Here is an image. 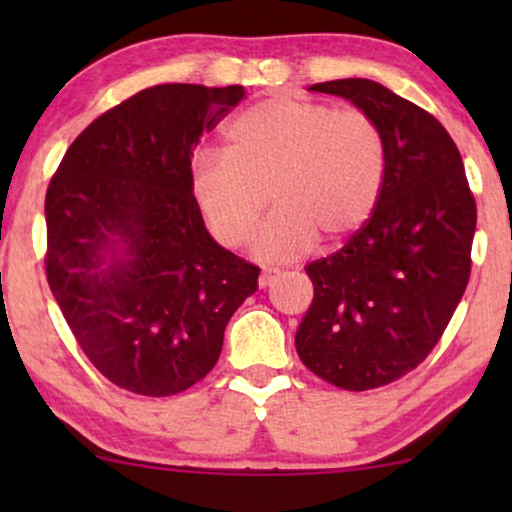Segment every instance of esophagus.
<instances>
[{
  "instance_id": "1",
  "label": "esophagus",
  "mask_w": 512,
  "mask_h": 512,
  "mask_svg": "<svg viewBox=\"0 0 512 512\" xmlns=\"http://www.w3.org/2000/svg\"><path fill=\"white\" fill-rule=\"evenodd\" d=\"M279 275H282V270L279 268H263L261 277H258V286H261V289H268L272 282H277Z\"/></svg>"
}]
</instances>
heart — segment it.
Returning a JSON list of instances; mask_svg holds the SVG:
<instances>
[{"label": "heart", "instance_id": "obj_1", "mask_svg": "<svg viewBox=\"0 0 512 512\" xmlns=\"http://www.w3.org/2000/svg\"><path fill=\"white\" fill-rule=\"evenodd\" d=\"M223 153L193 160L191 193L212 235L240 247L270 198L277 212L256 237V254L293 258L324 237L359 233L380 202L387 144L361 109L268 97L240 111L223 132Z\"/></svg>", "mask_w": 512, "mask_h": 512}]
</instances>
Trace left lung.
Instances as JSON below:
<instances>
[{"mask_svg": "<svg viewBox=\"0 0 512 512\" xmlns=\"http://www.w3.org/2000/svg\"><path fill=\"white\" fill-rule=\"evenodd\" d=\"M310 90L354 102L387 144L373 216L345 247L305 265L314 298L296 333L314 375L368 391L408 375L438 345L471 277L478 209L457 144L429 111L368 79Z\"/></svg>", "mask_w": 512, "mask_h": 512, "instance_id": "left-lung-1", "label": "left lung"}]
</instances>
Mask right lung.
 I'll list each match as a JSON object with an SVG mask.
<instances>
[{
  "mask_svg": "<svg viewBox=\"0 0 512 512\" xmlns=\"http://www.w3.org/2000/svg\"><path fill=\"white\" fill-rule=\"evenodd\" d=\"M242 86L163 83L97 116L46 191V279L88 361L139 396L200 382L261 268L219 247L191 193V156ZM126 256L103 268V251Z\"/></svg>",
  "mask_w": 512,
  "mask_h": 512,
  "instance_id": "obj_1",
  "label": "right lung"
}]
</instances>
